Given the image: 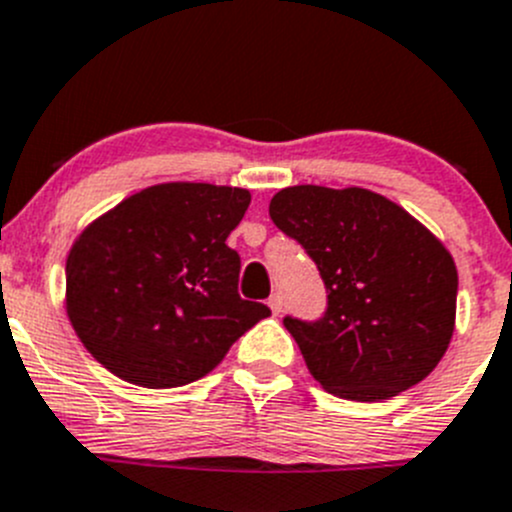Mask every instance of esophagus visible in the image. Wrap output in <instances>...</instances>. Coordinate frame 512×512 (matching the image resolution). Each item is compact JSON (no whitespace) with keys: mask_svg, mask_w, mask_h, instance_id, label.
<instances>
[{"mask_svg":"<svg viewBox=\"0 0 512 512\" xmlns=\"http://www.w3.org/2000/svg\"><path fill=\"white\" fill-rule=\"evenodd\" d=\"M267 305L272 308V313H283V305H285L283 293H272L270 300H267Z\"/></svg>","mask_w":512,"mask_h":512,"instance_id":"1","label":"esophagus"}]
</instances>
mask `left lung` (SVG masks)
<instances>
[{"instance_id":"left-lung-1","label":"left lung","mask_w":512,"mask_h":512,"mask_svg":"<svg viewBox=\"0 0 512 512\" xmlns=\"http://www.w3.org/2000/svg\"><path fill=\"white\" fill-rule=\"evenodd\" d=\"M270 219L326 285L321 318H283L323 389L381 401L432 374L455 328L457 270L427 227L356 186H288L272 197Z\"/></svg>"}]
</instances>
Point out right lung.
<instances>
[{
	"label": "right lung",
	"mask_w": 512,
	"mask_h": 512,
	"mask_svg": "<svg viewBox=\"0 0 512 512\" xmlns=\"http://www.w3.org/2000/svg\"><path fill=\"white\" fill-rule=\"evenodd\" d=\"M250 191L159 184L95 219L68 255V315L98 364L146 389L207 376L237 338L270 315L240 298L227 237Z\"/></svg>",
	"instance_id": "1"
}]
</instances>
